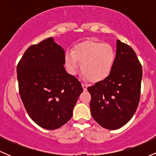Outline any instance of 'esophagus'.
Returning a JSON list of instances; mask_svg holds the SVG:
<instances>
[{
	"label": "esophagus",
	"instance_id": "esophagus-1",
	"mask_svg": "<svg viewBox=\"0 0 156 156\" xmlns=\"http://www.w3.org/2000/svg\"><path fill=\"white\" fill-rule=\"evenodd\" d=\"M82 87H83V90H87V87H88V85H87V83H82Z\"/></svg>",
	"mask_w": 156,
	"mask_h": 156
}]
</instances>
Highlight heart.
I'll list each match as a JSON object with an SVG mask.
<instances>
[{"mask_svg": "<svg viewBox=\"0 0 156 156\" xmlns=\"http://www.w3.org/2000/svg\"><path fill=\"white\" fill-rule=\"evenodd\" d=\"M116 59V53L111 44L89 40L77 44L73 52L66 53L64 61L67 71L75 75L81 64L85 78L99 82L108 78Z\"/></svg>", "mask_w": 156, "mask_h": 156, "instance_id": "obj_1", "label": "heart"}]
</instances>
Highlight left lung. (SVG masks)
Returning a JSON list of instances; mask_svg holds the SVG:
<instances>
[{"instance_id": "obj_1", "label": "left lung", "mask_w": 156, "mask_h": 156, "mask_svg": "<svg viewBox=\"0 0 156 156\" xmlns=\"http://www.w3.org/2000/svg\"><path fill=\"white\" fill-rule=\"evenodd\" d=\"M141 65L128 44L117 41L116 59L108 78L89 87L93 119L101 127L117 130L133 117L140 98Z\"/></svg>"}]
</instances>
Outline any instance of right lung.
Here are the masks:
<instances>
[{"instance_id":"1","label":"right lung","mask_w":156,"mask_h":156,"mask_svg":"<svg viewBox=\"0 0 156 156\" xmlns=\"http://www.w3.org/2000/svg\"><path fill=\"white\" fill-rule=\"evenodd\" d=\"M64 50L53 37L30 46L17 64L19 92L28 115L44 129L67 122L83 88L66 72Z\"/></svg>"}]
</instances>
